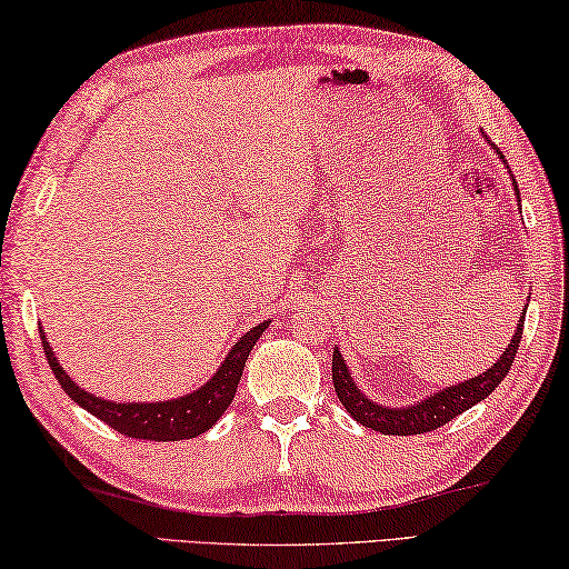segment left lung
Instances as JSON below:
<instances>
[{
    "instance_id": "8db88e82",
    "label": "left lung",
    "mask_w": 569,
    "mask_h": 569,
    "mask_svg": "<svg viewBox=\"0 0 569 569\" xmlns=\"http://www.w3.org/2000/svg\"><path fill=\"white\" fill-rule=\"evenodd\" d=\"M511 181H515V191L519 197L515 173H511ZM525 315H527V307L517 322L515 338H511L509 348L501 352V358L495 362V366H491L489 370H483L481 376H473L469 380H463V383L449 386V388L439 390V393L428 396L426 400H421V403H411L406 408H390V406L370 400L366 393H360V388L356 380H352L346 360H342V356H340V350L332 352L335 393H338L340 403L346 406V411L356 418L358 423L372 428V431H380L386 436H416V433L436 431V428L449 423L451 418H456L463 411H469L471 406H477L479 400L487 398L491 390H495L501 380L507 378V372L511 368V362H515V356L519 350L521 330H525Z\"/></svg>"
}]
</instances>
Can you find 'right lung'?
Here are the masks:
<instances>
[{
	"instance_id": "add662e5",
	"label": "right lung",
	"mask_w": 569,
	"mask_h": 569,
	"mask_svg": "<svg viewBox=\"0 0 569 569\" xmlns=\"http://www.w3.org/2000/svg\"><path fill=\"white\" fill-rule=\"evenodd\" d=\"M269 322L272 320L259 322L257 328L241 335L237 346L229 350L227 358H223L219 370L209 378V383H203L189 396L173 400H156V403H116V400L98 398L88 393V390H82L80 386H74V380L62 370L58 358L52 356V348L48 338H44V332H40L44 358H48L54 378H58L64 393H68L80 408H86L88 413L100 418L102 423H108L113 431L128 436V439L183 441L207 433L209 428L219 421L221 413L227 411L231 400H234L241 370H244L249 352L257 346L259 335L269 328Z\"/></svg>"
}]
</instances>
